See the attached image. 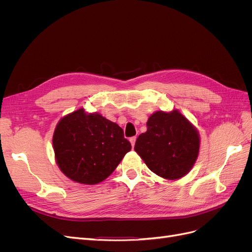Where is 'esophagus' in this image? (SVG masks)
Returning <instances> with one entry per match:
<instances>
[{
  "label": "esophagus",
  "instance_id": "obj_1",
  "mask_svg": "<svg viewBox=\"0 0 252 252\" xmlns=\"http://www.w3.org/2000/svg\"><path fill=\"white\" fill-rule=\"evenodd\" d=\"M129 141H130L131 146L133 148L134 147V144H135V141H136V138H135V136H132V138H130V140H129Z\"/></svg>",
  "mask_w": 252,
  "mask_h": 252
}]
</instances>
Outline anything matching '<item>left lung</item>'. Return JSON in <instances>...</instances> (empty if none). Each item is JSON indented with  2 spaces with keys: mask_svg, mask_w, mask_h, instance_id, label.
I'll return each instance as SVG.
<instances>
[{
  "mask_svg": "<svg viewBox=\"0 0 252 252\" xmlns=\"http://www.w3.org/2000/svg\"><path fill=\"white\" fill-rule=\"evenodd\" d=\"M134 150L158 177L178 180L193 167L199 156L200 135L179 110H159L149 117L147 131L136 139Z\"/></svg>",
  "mask_w": 252,
  "mask_h": 252,
  "instance_id": "8db88e82",
  "label": "left lung"
}]
</instances>
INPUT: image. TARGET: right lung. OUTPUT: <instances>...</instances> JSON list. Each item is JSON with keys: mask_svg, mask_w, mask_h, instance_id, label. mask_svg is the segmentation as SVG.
<instances>
[{"mask_svg": "<svg viewBox=\"0 0 252 252\" xmlns=\"http://www.w3.org/2000/svg\"><path fill=\"white\" fill-rule=\"evenodd\" d=\"M52 146L60 170L71 181L94 185L107 179L131 149L118 124L80 108L63 117Z\"/></svg>", "mask_w": 252, "mask_h": 252, "instance_id": "1", "label": "right lung"}]
</instances>
